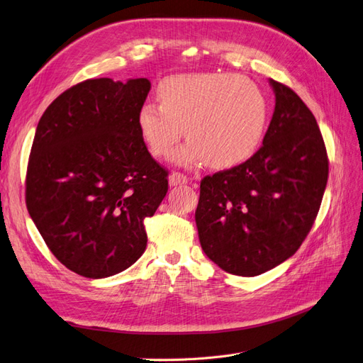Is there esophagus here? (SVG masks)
<instances>
[{
	"instance_id": "1",
	"label": "esophagus",
	"mask_w": 363,
	"mask_h": 363,
	"mask_svg": "<svg viewBox=\"0 0 363 363\" xmlns=\"http://www.w3.org/2000/svg\"><path fill=\"white\" fill-rule=\"evenodd\" d=\"M188 183V177L180 172H172L169 175V186H182Z\"/></svg>"
}]
</instances>
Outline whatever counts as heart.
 Listing matches in <instances>:
<instances>
[{
  "label": "heart",
  "instance_id": "b5f03b06",
  "mask_svg": "<svg viewBox=\"0 0 363 363\" xmlns=\"http://www.w3.org/2000/svg\"><path fill=\"white\" fill-rule=\"evenodd\" d=\"M160 106L139 108L138 127L156 157H169L183 135L189 142L175 162L207 163L225 171L245 163L259 150L268 121V101L247 77L230 72H195L168 77L159 86Z\"/></svg>",
  "mask_w": 363,
  "mask_h": 363
}]
</instances>
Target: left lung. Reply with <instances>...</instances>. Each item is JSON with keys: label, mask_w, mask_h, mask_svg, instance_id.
<instances>
[{"label": "left lung", "mask_w": 363, "mask_h": 363, "mask_svg": "<svg viewBox=\"0 0 363 363\" xmlns=\"http://www.w3.org/2000/svg\"><path fill=\"white\" fill-rule=\"evenodd\" d=\"M276 95L262 147L236 168L200 184L195 223L206 256L235 276L255 277L295 255L320 211L328 159L301 98L269 79Z\"/></svg>", "instance_id": "1"}]
</instances>
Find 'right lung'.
I'll return each mask as SVG.
<instances>
[{"instance_id":"obj_1","label":"right lung","mask_w":363,"mask_h":363,"mask_svg":"<svg viewBox=\"0 0 363 363\" xmlns=\"http://www.w3.org/2000/svg\"><path fill=\"white\" fill-rule=\"evenodd\" d=\"M148 79L86 80L42 115L27 168L26 201L54 256L87 279H106L144 255V221L168 192V172L138 127Z\"/></svg>"}]
</instances>
